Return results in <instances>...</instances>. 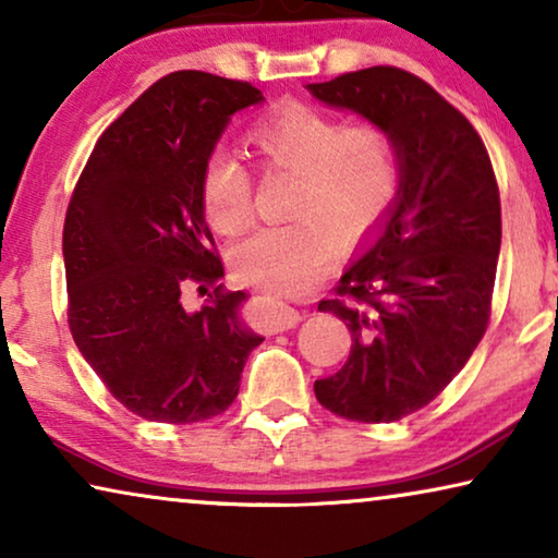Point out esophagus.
Masks as SVG:
<instances>
[{
    "label": "esophagus",
    "mask_w": 558,
    "mask_h": 558,
    "mask_svg": "<svg viewBox=\"0 0 558 558\" xmlns=\"http://www.w3.org/2000/svg\"><path fill=\"white\" fill-rule=\"evenodd\" d=\"M300 323V312L294 307H289L284 302H274L271 307H266L262 312V325L266 332H284L292 330V327Z\"/></svg>",
    "instance_id": "esophagus-1"
}]
</instances>
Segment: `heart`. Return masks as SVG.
<instances>
[{"mask_svg": "<svg viewBox=\"0 0 558 558\" xmlns=\"http://www.w3.org/2000/svg\"><path fill=\"white\" fill-rule=\"evenodd\" d=\"M264 170L294 174L287 223L258 226L231 248L243 281L304 289L338 258V241L355 246L391 213L401 165L393 136L373 121L345 124L335 113L281 104L251 126ZM201 203L216 233H239L254 210L251 174L231 151H213L201 174Z\"/></svg>", "mask_w": 558, "mask_h": 558, "instance_id": "obj_1", "label": "heart"}]
</instances>
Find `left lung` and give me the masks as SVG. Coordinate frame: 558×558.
<instances>
[{"instance_id":"obj_1","label":"left lung","mask_w":558,"mask_h":558,"mask_svg":"<svg viewBox=\"0 0 558 558\" xmlns=\"http://www.w3.org/2000/svg\"><path fill=\"white\" fill-rule=\"evenodd\" d=\"M310 94L380 124L399 151V195L376 239L317 304L348 325L350 355L315 380L327 411L388 424L445 391L490 319L500 254V195L475 126L429 83L373 65Z\"/></svg>"}]
</instances>
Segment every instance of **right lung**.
I'll list each match as a JSON object with an SVG mask.
<instances>
[{"instance_id":"add662e5","label":"right lung","mask_w":558,"mask_h":558,"mask_svg":"<svg viewBox=\"0 0 558 558\" xmlns=\"http://www.w3.org/2000/svg\"><path fill=\"white\" fill-rule=\"evenodd\" d=\"M246 81L178 71L101 134L63 226L68 325L113 399L136 416L195 424L231 407L248 353L246 292H185L223 277L201 203L205 159L235 111L262 104Z\"/></svg>"}]
</instances>
